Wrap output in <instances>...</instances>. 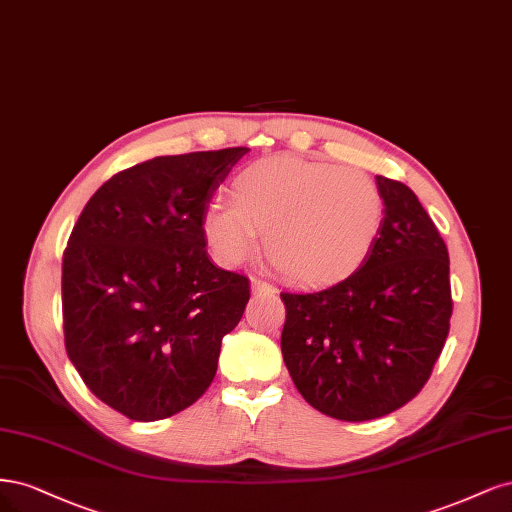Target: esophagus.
<instances>
[{"mask_svg":"<svg viewBox=\"0 0 512 512\" xmlns=\"http://www.w3.org/2000/svg\"><path fill=\"white\" fill-rule=\"evenodd\" d=\"M251 287H253L255 293H268V295L274 293V287L270 283H266V280H261V278H253Z\"/></svg>","mask_w":512,"mask_h":512,"instance_id":"esophagus-1","label":"esophagus"}]
</instances>
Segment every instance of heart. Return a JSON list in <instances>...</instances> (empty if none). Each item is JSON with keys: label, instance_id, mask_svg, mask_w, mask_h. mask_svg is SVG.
Wrapping results in <instances>:
<instances>
[{"label": "heart", "instance_id": "heart-1", "mask_svg": "<svg viewBox=\"0 0 512 512\" xmlns=\"http://www.w3.org/2000/svg\"><path fill=\"white\" fill-rule=\"evenodd\" d=\"M385 221L376 180L355 168L291 155L257 159L232 183V204L206 208L202 229L212 257L240 266L259 249L298 285H327L368 257Z\"/></svg>", "mask_w": 512, "mask_h": 512}]
</instances>
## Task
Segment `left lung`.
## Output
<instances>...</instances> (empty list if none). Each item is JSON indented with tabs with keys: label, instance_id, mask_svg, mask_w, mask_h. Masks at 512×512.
<instances>
[{
	"label": "left lung",
	"instance_id": "left-lung-1",
	"mask_svg": "<svg viewBox=\"0 0 512 512\" xmlns=\"http://www.w3.org/2000/svg\"><path fill=\"white\" fill-rule=\"evenodd\" d=\"M385 221L349 278L280 293L285 366L302 398L327 417L370 421L423 389L449 336V251L404 183L376 176Z\"/></svg>",
	"mask_w": 512,
	"mask_h": 512
}]
</instances>
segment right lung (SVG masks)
<instances>
[{"mask_svg": "<svg viewBox=\"0 0 512 512\" xmlns=\"http://www.w3.org/2000/svg\"><path fill=\"white\" fill-rule=\"evenodd\" d=\"M246 146L155 157L93 193L63 253L65 351L104 404L159 421L197 402L249 278L214 266L202 229Z\"/></svg>", "mask_w": 512, "mask_h": 512, "instance_id": "add662e5", "label": "right lung"}]
</instances>
